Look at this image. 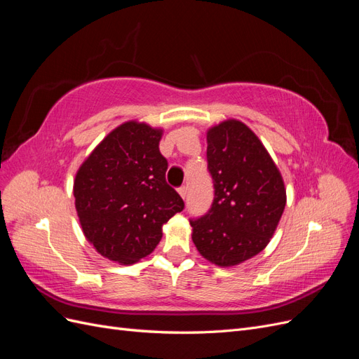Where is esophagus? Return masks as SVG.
Segmentation results:
<instances>
[{
  "label": "esophagus",
  "instance_id": "1",
  "mask_svg": "<svg viewBox=\"0 0 359 359\" xmlns=\"http://www.w3.org/2000/svg\"><path fill=\"white\" fill-rule=\"evenodd\" d=\"M178 193H180V196H181L182 199H186V196H187V187H186V186L180 187V189H178Z\"/></svg>",
  "mask_w": 359,
  "mask_h": 359
}]
</instances>
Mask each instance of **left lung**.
Listing matches in <instances>:
<instances>
[{"label": "left lung", "instance_id": "obj_1", "mask_svg": "<svg viewBox=\"0 0 359 359\" xmlns=\"http://www.w3.org/2000/svg\"><path fill=\"white\" fill-rule=\"evenodd\" d=\"M214 182L208 214L191 220L198 252L217 266L240 265L268 245L286 206L283 177L260 139L240 119L206 132Z\"/></svg>", "mask_w": 359, "mask_h": 359}]
</instances>
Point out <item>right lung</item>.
I'll return each instance as SVG.
<instances>
[{"instance_id":"1","label":"right lung","mask_w":359,"mask_h":359,"mask_svg":"<svg viewBox=\"0 0 359 359\" xmlns=\"http://www.w3.org/2000/svg\"><path fill=\"white\" fill-rule=\"evenodd\" d=\"M163 128L126 121L83 160L73 182L74 206L86 241L103 257L132 265L161 240L163 224L182 211L166 182L160 154Z\"/></svg>"}]
</instances>
